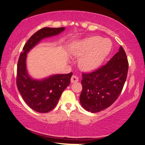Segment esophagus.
Here are the masks:
<instances>
[{"label": "esophagus", "mask_w": 145, "mask_h": 145, "mask_svg": "<svg viewBox=\"0 0 145 145\" xmlns=\"http://www.w3.org/2000/svg\"><path fill=\"white\" fill-rule=\"evenodd\" d=\"M79 81V78L76 76H72L71 79V82L72 83H74L76 82H78Z\"/></svg>", "instance_id": "obj_1"}]
</instances>
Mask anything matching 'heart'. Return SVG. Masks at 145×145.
I'll use <instances>...</instances> for the list:
<instances>
[{
	"label": "heart",
	"instance_id": "b5f03b06",
	"mask_svg": "<svg viewBox=\"0 0 145 145\" xmlns=\"http://www.w3.org/2000/svg\"><path fill=\"white\" fill-rule=\"evenodd\" d=\"M111 48V43L107 39L95 36L86 38L72 50V54L78 57L79 67L86 72H91L101 65Z\"/></svg>",
	"mask_w": 145,
	"mask_h": 145
}]
</instances>
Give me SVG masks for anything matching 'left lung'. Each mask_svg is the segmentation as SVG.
Listing matches in <instances>:
<instances>
[{
  "instance_id": "obj_1",
  "label": "left lung",
  "mask_w": 145,
  "mask_h": 145,
  "mask_svg": "<svg viewBox=\"0 0 145 145\" xmlns=\"http://www.w3.org/2000/svg\"><path fill=\"white\" fill-rule=\"evenodd\" d=\"M128 62L121 46L105 65L92 72L82 73L80 102L92 113L101 112L113 104L126 81Z\"/></svg>"
}]
</instances>
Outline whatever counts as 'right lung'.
Wrapping results in <instances>:
<instances>
[{
  "label": "right lung",
  "instance_id": "1",
  "mask_svg": "<svg viewBox=\"0 0 145 145\" xmlns=\"http://www.w3.org/2000/svg\"><path fill=\"white\" fill-rule=\"evenodd\" d=\"M64 29V27L40 29L29 38L23 48L24 52L19 56L17 70L18 90L29 107L40 113H46L56 107L62 92L70 84L72 72L53 75L41 80L34 79L27 72V53L43 38L58 35Z\"/></svg>",
  "mask_w": 145,
  "mask_h": 145
}]
</instances>
